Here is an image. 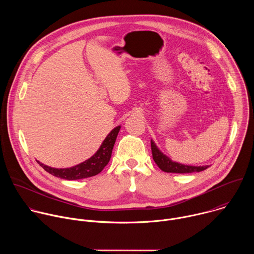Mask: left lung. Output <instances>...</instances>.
<instances>
[{
  "label": "left lung",
  "mask_w": 254,
  "mask_h": 254,
  "mask_svg": "<svg viewBox=\"0 0 254 254\" xmlns=\"http://www.w3.org/2000/svg\"><path fill=\"white\" fill-rule=\"evenodd\" d=\"M151 147H152V154L153 159L158 165V167L166 172V173H177V174H187V173H194V172H201L206 170L209 166H191V165H184L175 161H172L167 155H165L156 144V142L151 139Z\"/></svg>",
  "instance_id": "left-lung-1"
}]
</instances>
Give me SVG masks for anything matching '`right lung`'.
Returning a JSON list of instances; mask_svg holds the SVG:
<instances>
[{
    "label": "right lung",
    "mask_w": 254,
    "mask_h": 254,
    "mask_svg": "<svg viewBox=\"0 0 254 254\" xmlns=\"http://www.w3.org/2000/svg\"><path fill=\"white\" fill-rule=\"evenodd\" d=\"M120 129H121V126L116 127L110 133L106 135V137L100 144V147L96 151V153L92 157H90L88 160L76 166H73L71 168L57 169V168L46 166L40 163L39 161L37 162L46 172L60 179L79 180V179H85V178L95 176L99 174L103 170V168L108 164V162H110L112 157V152H113Z\"/></svg>",
    "instance_id": "obj_1"
}]
</instances>
